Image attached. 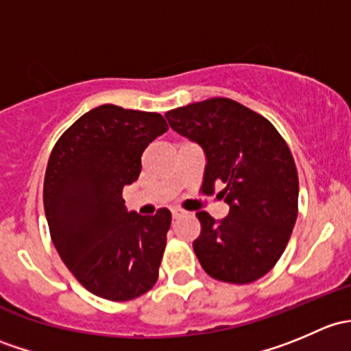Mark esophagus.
<instances>
[{
    "label": "esophagus",
    "mask_w": 351,
    "mask_h": 351,
    "mask_svg": "<svg viewBox=\"0 0 351 351\" xmlns=\"http://www.w3.org/2000/svg\"><path fill=\"white\" fill-rule=\"evenodd\" d=\"M183 214H185V212H183L182 208H171V215H173V219H178V217H182Z\"/></svg>",
    "instance_id": "1"
}]
</instances>
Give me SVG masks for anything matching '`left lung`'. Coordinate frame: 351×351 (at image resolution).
<instances>
[{
    "label": "left lung",
    "instance_id": "8db88e82",
    "mask_svg": "<svg viewBox=\"0 0 351 351\" xmlns=\"http://www.w3.org/2000/svg\"><path fill=\"white\" fill-rule=\"evenodd\" d=\"M169 125L204 149L202 192L229 204L215 221L197 212L200 236L193 250L212 278L251 284L280 260L295 226L299 176L292 153L274 123L231 98H208L166 113Z\"/></svg>",
    "mask_w": 351,
    "mask_h": 351
}]
</instances>
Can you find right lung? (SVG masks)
Wrapping results in <instances>:
<instances>
[{"label": "right lung", "instance_id": "obj_1", "mask_svg": "<svg viewBox=\"0 0 351 351\" xmlns=\"http://www.w3.org/2000/svg\"><path fill=\"white\" fill-rule=\"evenodd\" d=\"M166 130L156 112L101 105L80 117L49 158L51 239L74 278L101 299H136L158 280L171 214L127 212L122 190L139 178L144 149Z\"/></svg>", "mask_w": 351, "mask_h": 351}]
</instances>
